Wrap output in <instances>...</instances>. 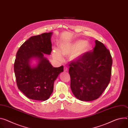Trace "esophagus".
<instances>
[{
  "label": "esophagus",
  "mask_w": 128,
  "mask_h": 128,
  "mask_svg": "<svg viewBox=\"0 0 128 128\" xmlns=\"http://www.w3.org/2000/svg\"><path fill=\"white\" fill-rule=\"evenodd\" d=\"M64 72H68V69L67 68V67L66 66H65L64 68Z\"/></svg>",
  "instance_id": "esophagus-1"
}]
</instances>
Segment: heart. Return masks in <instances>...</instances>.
I'll use <instances>...</instances> for the list:
<instances>
[{
  "mask_svg": "<svg viewBox=\"0 0 128 128\" xmlns=\"http://www.w3.org/2000/svg\"><path fill=\"white\" fill-rule=\"evenodd\" d=\"M90 49V45L88 42L79 40L72 43L61 44L60 52L65 56H72V59L76 60L88 52ZM53 56L58 60L62 59L60 53L56 49L53 51Z\"/></svg>",
  "mask_w": 128,
  "mask_h": 128,
  "instance_id": "obj_1",
  "label": "heart"
}]
</instances>
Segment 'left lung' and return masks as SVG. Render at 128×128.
Here are the masks:
<instances>
[{"label":"left lung","mask_w":128,"mask_h":128,"mask_svg":"<svg viewBox=\"0 0 128 128\" xmlns=\"http://www.w3.org/2000/svg\"><path fill=\"white\" fill-rule=\"evenodd\" d=\"M94 48L69 64L70 88L82 101L98 99L110 83L112 59L109 50L96 40Z\"/></svg>","instance_id":"left-lung-1"}]
</instances>
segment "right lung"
Segmentation results:
<instances>
[{
    "mask_svg": "<svg viewBox=\"0 0 128 128\" xmlns=\"http://www.w3.org/2000/svg\"><path fill=\"white\" fill-rule=\"evenodd\" d=\"M52 33H43L30 38L18 50L14 68L18 89L26 97L36 100L49 98L54 89V80L63 72V66L53 67L44 54H50L52 50ZM40 60L36 68L29 64L32 57Z\"/></svg>",
    "mask_w": 128,
    "mask_h": 128,
    "instance_id": "right-lung-1",
    "label": "right lung"
}]
</instances>
